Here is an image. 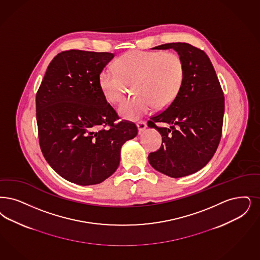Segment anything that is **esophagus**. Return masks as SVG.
I'll list each match as a JSON object with an SVG mask.
<instances>
[{"label":"esophagus","mask_w":260,"mask_h":260,"mask_svg":"<svg viewBox=\"0 0 260 260\" xmlns=\"http://www.w3.org/2000/svg\"><path fill=\"white\" fill-rule=\"evenodd\" d=\"M137 127H138L139 133H142V132L145 129L146 127H147L146 122H144V121H139V122L137 123Z\"/></svg>","instance_id":"1"}]
</instances>
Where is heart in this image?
<instances>
[{"instance_id":"1","label":"heart","mask_w":260,"mask_h":260,"mask_svg":"<svg viewBox=\"0 0 260 260\" xmlns=\"http://www.w3.org/2000/svg\"><path fill=\"white\" fill-rule=\"evenodd\" d=\"M186 66L180 54L165 51L133 50L115 62V70L105 68L99 77L104 98L111 104L119 103L133 83L135 94L119 106L125 119L135 120L156 106L167 108L181 92L185 81Z\"/></svg>"}]
</instances>
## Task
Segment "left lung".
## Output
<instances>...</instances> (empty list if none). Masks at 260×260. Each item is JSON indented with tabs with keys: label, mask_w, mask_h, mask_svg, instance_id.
Masks as SVG:
<instances>
[{
	"label": "left lung",
	"mask_w": 260,
	"mask_h": 260,
	"mask_svg": "<svg viewBox=\"0 0 260 260\" xmlns=\"http://www.w3.org/2000/svg\"><path fill=\"white\" fill-rule=\"evenodd\" d=\"M173 48L186 66L185 81L176 100L154 115L148 126L162 136L160 148L148 156L156 170L172 178L187 176L205 167L220 141L224 95L207 54L187 42L166 43L153 49ZM167 122L170 128L158 127Z\"/></svg>",
	"instance_id": "obj_1"
}]
</instances>
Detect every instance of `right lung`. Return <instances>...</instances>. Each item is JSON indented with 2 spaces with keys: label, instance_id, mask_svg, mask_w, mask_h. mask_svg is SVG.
I'll list each match as a JSON object with an SVG mask.
<instances>
[{
  "label": "right lung",
  "instance_id": "obj_1",
  "mask_svg": "<svg viewBox=\"0 0 260 260\" xmlns=\"http://www.w3.org/2000/svg\"><path fill=\"white\" fill-rule=\"evenodd\" d=\"M113 53L67 50L49 63L36 95L39 142L49 166L80 186L111 176L121 147L137 135L107 103L99 77Z\"/></svg>",
  "mask_w": 260,
  "mask_h": 260
}]
</instances>
